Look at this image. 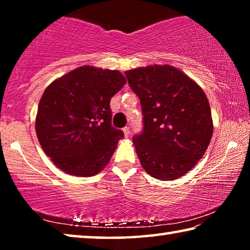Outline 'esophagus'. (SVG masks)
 I'll return each instance as SVG.
<instances>
[{"label":"esophagus","instance_id":"esophagus-1","mask_svg":"<svg viewBox=\"0 0 250 250\" xmlns=\"http://www.w3.org/2000/svg\"><path fill=\"white\" fill-rule=\"evenodd\" d=\"M124 132H125V137L128 138L130 135V129L128 128V126H125V128H124Z\"/></svg>","mask_w":250,"mask_h":250}]
</instances>
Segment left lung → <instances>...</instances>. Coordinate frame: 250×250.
Masks as SVG:
<instances>
[{"label":"left lung","instance_id":"1","mask_svg":"<svg viewBox=\"0 0 250 250\" xmlns=\"http://www.w3.org/2000/svg\"><path fill=\"white\" fill-rule=\"evenodd\" d=\"M125 74L142 107L143 131L132 139L142 167L161 181L179 179L202 159L213 135L205 92L170 65Z\"/></svg>","mask_w":250,"mask_h":250}]
</instances>
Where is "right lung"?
<instances>
[{"mask_svg":"<svg viewBox=\"0 0 250 250\" xmlns=\"http://www.w3.org/2000/svg\"><path fill=\"white\" fill-rule=\"evenodd\" d=\"M125 83L119 70L82 66L46 88L35 129L45 154L58 168L87 177L105 167L124 138L111 125L110 100Z\"/></svg>","mask_w":250,"mask_h":250,"instance_id":"add662e5","label":"right lung"}]
</instances>
